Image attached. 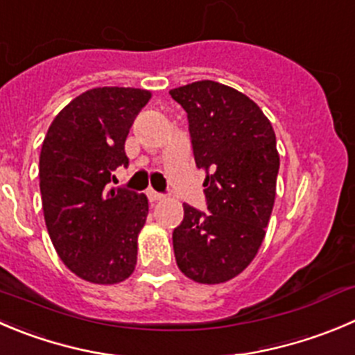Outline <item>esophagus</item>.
I'll return each instance as SVG.
<instances>
[{
    "label": "esophagus",
    "mask_w": 355,
    "mask_h": 355,
    "mask_svg": "<svg viewBox=\"0 0 355 355\" xmlns=\"http://www.w3.org/2000/svg\"><path fill=\"white\" fill-rule=\"evenodd\" d=\"M146 195H148V198H150V202H158V200H162V198H164V195L158 193V191H155L153 188L146 190Z\"/></svg>",
    "instance_id": "esophagus-1"
}]
</instances>
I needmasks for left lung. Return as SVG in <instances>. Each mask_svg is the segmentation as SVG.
I'll return each mask as SVG.
<instances>
[{
  "mask_svg": "<svg viewBox=\"0 0 355 355\" xmlns=\"http://www.w3.org/2000/svg\"><path fill=\"white\" fill-rule=\"evenodd\" d=\"M188 114L195 164L205 171L207 211L183 204L172 232L175 263L191 281L219 284L254 259L275 202V132L258 104L212 80L168 92Z\"/></svg>",
  "mask_w": 355,
  "mask_h": 355,
  "instance_id": "obj_1",
  "label": "left lung"
}]
</instances>
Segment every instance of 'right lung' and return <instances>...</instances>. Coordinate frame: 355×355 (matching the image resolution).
I'll return each instance as SVG.
<instances>
[{
  "instance_id": "right-lung-1",
  "label": "right lung",
  "mask_w": 355,
  "mask_h": 355,
  "mask_svg": "<svg viewBox=\"0 0 355 355\" xmlns=\"http://www.w3.org/2000/svg\"><path fill=\"white\" fill-rule=\"evenodd\" d=\"M151 94L101 87L71 101L49 127L40 155V191L52 244L64 265L94 284L134 272L137 235L146 223L144 193L111 188L127 167L125 139Z\"/></svg>"
}]
</instances>
